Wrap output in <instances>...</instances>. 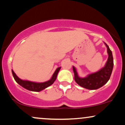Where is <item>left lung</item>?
<instances>
[{
  "mask_svg": "<svg viewBox=\"0 0 125 125\" xmlns=\"http://www.w3.org/2000/svg\"><path fill=\"white\" fill-rule=\"evenodd\" d=\"M105 45L107 47L108 53V61L105 66L100 71L88 75L85 78H80L78 76L76 69L73 66L74 80L81 87L88 90H96L105 84L110 79L114 67V59L111 49L106 43Z\"/></svg>",
  "mask_w": 125,
  "mask_h": 125,
  "instance_id": "1",
  "label": "left lung"
}]
</instances>
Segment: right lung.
<instances>
[{
    "label": "right lung",
    "mask_w": 125,
    "mask_h": 125,
    "mask_svg": "<svg viewBox=\"0 0 125 125\" xmlns=\"http://www.w3.org/2000/svg\"><path fill=\"white\" fill-rule=\"evenodd\" d=\"M61 67H58L56 69V70H55V73H53V76H52V78L51 80H49V81H47L46 82L43 83H35V82H30V81H26V80H22L19 79V77L16 76V74H15V73L13 72V70H12V74H13V77L16 82L18 84H19L21 86H22L24 88H26L30 91H41L45 88H46V87L50 86L51 85H52L53 83V82H55V80L56 79L57 75Z\"/></svg>",
    "instance_id": "right-lung-1"
}]
</instances>
